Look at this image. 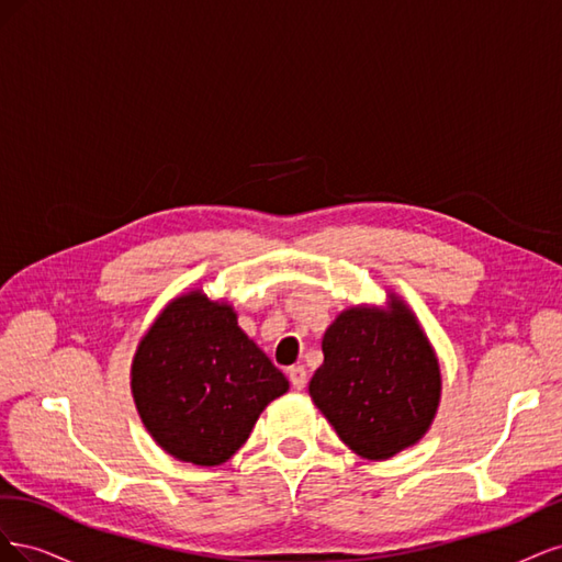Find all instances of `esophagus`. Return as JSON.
<instances>
[{"mask_svg": "<svg viewBox=\"0 0 562 562\" xmlns=\"http://www.w3.org/2000/svg\"><path fill=\"white\" fill-rule=\"evenodd\" d=\"M288 380H291L293 389L302 391L304 386H307V370H304L302 366H293V368H288Z\"/></svg>", "mask_w": 562, "mask_h": 562, "instance_id": "esophagus-1", "label": "esophagus"}]
</instances>
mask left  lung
I'll list each match as a JSON object with an SVG mask.
<instances>
[{
  "label": "left lung",
  "mask_w": 562,
  "mask_h": 562,
  "mask_svg": "<svg viewBox=\"0 0 562 562\" xmlns=\"http://www.w3.org/2000/svg\"><path fill=\"white\" fill-rule=\"evenodd\" d=\"M321 349L310 396L349 450L382 462L419 443L438 413L443 378L403 297L386 293V307L339 312Z\"/></svg>",
  "instance_id": "8db88e82"
}]
</instances>
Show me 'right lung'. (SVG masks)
<instances>
[{
    "instance_id": "add662e5",
    "label": "right lung",
    "mask_w": 562,
    "mask_h": 562,
    "mask_svg": "<svg viewBox=\"0 0 562 562\" xmlns=\"http://www.w3.org/2000/svg\"><path fill=\"white\" fill-rule=\"evenodd\" d=\"M288 386L239 328L232 304L211 300L201 288L166 304L131 363V394L147 434L161 450L196 467L232 459Z\"/></svg>"
}]
</instances>
